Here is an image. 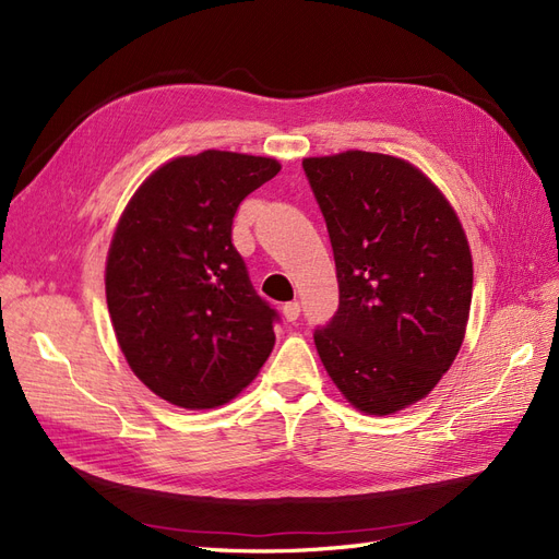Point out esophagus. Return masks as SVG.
Returning a JSON list of instances; mask_svg holds the SVG:
<instances>
[{
	"instance_id": "1",
	"label": "esophagus",
	"mask_w": 559,
	"mask_h": 559,
	"mask_svg": "<svg viewBox=\"0 0 559 559\" xmlns=\"http://www.w3.org/2000/svg\"><path fill=\"white\" fill-rule=\"evenodd\" d=\"M282 314L286 321H296L300 317V302L292 300V302H284L282 306Z\"/></svg>"
}]
</instances>
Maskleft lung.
Instances as JSON below:
<instances>
[{
    "label": "left lung",
    "mask_w": 559,
    "mask_h": 559,
    "mask_svg": "<svg viewBox=\"0 0 559 559\" xmlns=\"http://www.w3.org/2000/svg\"><path fill=\"white\" fill-rule=\"evenodd\" d=\"M341 306L314 345L345 399L392 415L425 399L462 347L473 263L445 195L417 167L370 151L306 158Z\"/></svg>",
    "instance_id": "8db88e82"
}]
</instances>
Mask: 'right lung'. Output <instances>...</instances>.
I'll list each match as a JSON object with an SVG mask.
<instances>
[{
	"instance_id": "add662e5",
	"label": "right lung",
	"mask_w": 559,
	"mask_h": 559,
	"mask_svg": "<svg viewBox=\"0 0 559 559\" xmlns=\"http://www.w3.org/2000/svg\"><path fill=\"white\" fill-rule=\"evenodd\" d=\"M275 158L202 151L151 175L116 226L107 306L132 373L179 408H216L257 378L280 314L233 245L240 202Z\"/></svg>"
}]
</instances>
